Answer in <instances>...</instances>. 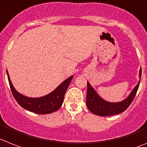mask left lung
Masks as SVG:
<instances>
[{
    "mask_svg": "<svg viewBox=\"0 0 147 147\" xmlns=\"http://www.w3.org/2000/svg\"><path fill=\"white\" fill-rule=\"evenodd\" d=\"M141 77V68L139 71V80L138 83L131 91L129 95L125 100L120 102H111L106 101L102 99L100 95L96 93L94 88L91 86V84L87 82V96H86V105L87 107L93 114L98 116H111L123 112L129 106L131 102L133 101L136 94Z\"/></svg>",
    "mask_w": 147,
    "mask_h": 147,
    "instance_id": "8db88e82",
    "label": "left lung"
}]
</instances>
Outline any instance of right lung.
Segmentation results:
<instances>
[{
  "instance_id": "1",
  "label": "right lung",
  "mask_w": 147,
  "mask_h": 147,
  "mask_svg": "<svg viewBox=\"0 0 147 147\" xmlns=\"http://www.w3.org/2000/svg\"><path fill=\"white\" fill-rule=\"evenodd\" d=\"M9 83L14 98L20 106L25 109L39 115L51 114L57 111L63 103L66 90L71 83L74 76H71L61 82L54 91L41 97H29L18 92L11 82L8 71H7Z\"/></svg>"
}]
</instances>
